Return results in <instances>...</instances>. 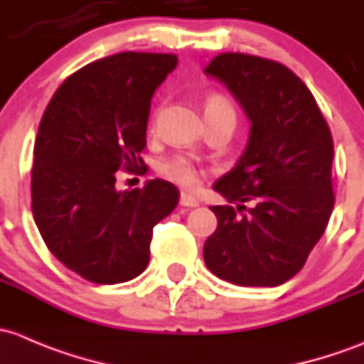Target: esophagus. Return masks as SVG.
<instances>
[{"instance_id":"1","label":"esophagus","mask_w":364,"mask_h":364,"mask_svg":"<svg viewBox=\"0 0 364 364\" xmlns=\"http://www.w3.org/2000/svg\"><path fill=\"white\" fill-rule=\"evenodd\" d=\"M181 205H182V207H187V208H194V207H198V205H200V201H198L196 198L193 196V194L182 193L181 194Z\"/></svg>"}]
</instances>
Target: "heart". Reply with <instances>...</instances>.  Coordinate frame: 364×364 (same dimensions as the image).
Masks as SVG:
<instances>
[{"instance_id": "heart-1", "label": "heart", "mask_w": 364, "mask_h": 364, "mask_svg": "<svg viewBox=\"0 0 364 364\" xmlns=\"http://www.w3.org/2000/svg\"><path fill=\"white\" fill-rule=\"evenodd\" d=\"M157 115H159V110L154 114V119ZM205 117H231L233 121H237L233 105L228 101V98H224L223 95H217V92H212L205 100ZM157 170H159V173L164 178L178 183V186L187 187V189H194L198 182H200V168L194 164L193 159L182 154L171 156L168 159L161 161Z\"/></svg>"}]
</instances>
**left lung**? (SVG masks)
Returning <instances> with one entry per match:
<instances>
[{
	"label": "left lung",
	"instance_id": "1",
	"mask_svg": "<svg viewBox=\"0 0 364 364\" xmlns=\"http://www.w3.org/2000/svg\"><path fill=\"white\" fill-rule=\"evenodd\" d=\"M205 73L252 122L237 166L213 183L231 205L210 207L217 230L205 264L237 286H280L303 268L335 207L331 131L309 87L280 63L224 52Z\"/></svg>",
	"mask_w": 364,
	"mask_h": 364
}]
</instances>
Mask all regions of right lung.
<instances>
[{"label": "right lung", "mask_w": 364, "mask_h": 364, "mask_svg": "<svg viewBox=\"0 0 364 364\" xmlns=\"http://www.w3.org/2000/svg\"><path fill=\"white\" fill-rule=\"evenodd\" d=\"M175 54L121 52L70 75L40 121L31 208L45 245L95 284L140 275L152 230L178 203L177 187L154 178L117 191V173L144 175L151 98L177 66Z\"/></svg>", "instance_id": "right-lung-1"}]
</instances>
